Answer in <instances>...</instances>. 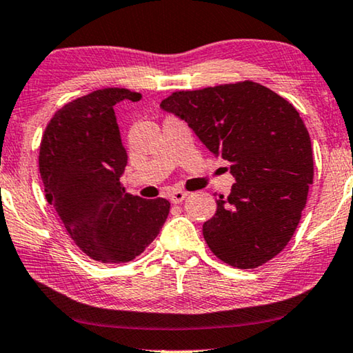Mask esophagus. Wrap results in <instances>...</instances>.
<instances>
[{
    "label": "esophagus",
    "instance_id": "1",
    "mask_svg": "<svg viewBox=\"0 0 353 353\" xmlns=\"http://www.w3.org/2000/svg\"><path fill=\"white\" fill-rule=\"evenodd\" d=\"M185 196H187V193L185 192H182V190H174L171 193V196H170V199H171V203L172 204H181L183 199H185Z\"/></svg>",
    "mask_w": 353,
    "mask_h": 353
}]
</instances>
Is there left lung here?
Returning <instances> with one entry per match:
<instances>
[{"mask_svg":"<svg viewBox=\"0 0 353 353\" xmlns=\"http://www.w3.org/2000/svg\"><path fill=\"white\" fill-rule=\"evenodd\" d=\"M160 108L230 163L236 179L203 225L209 249L241 270L270 261L292 239L314 179L311 138L298 110L250 81L176 92Z\"/></svg>","mask_w":353,"mask_h":353,"instance_id":"8db88e82","label":"left lung"}]
</instances>
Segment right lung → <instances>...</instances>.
Returning a JSON list of instances; mask_svg holds the SVG:
<instances>
[{
  "label": "right lung",
  "mask_w": 353,
  "mask_h": 353,
  "mask_svg": "<svg viewBox=\"0 0 353 353\" xmlns=\"http://www.w3.org/2000/svg\"><path fill=\"white\" fill-rule=\"evenodd\" d=\"M139 101L126 88H104L68 103L47 125L39 172L46 198L72 241L93 260L125 263L143 254L166 222L165 198L143 199L120 182L126 150L114 106Z\"/></svg>",
  "instance_id": "1"
}]
</instances>
